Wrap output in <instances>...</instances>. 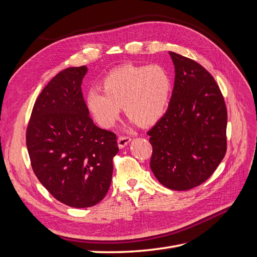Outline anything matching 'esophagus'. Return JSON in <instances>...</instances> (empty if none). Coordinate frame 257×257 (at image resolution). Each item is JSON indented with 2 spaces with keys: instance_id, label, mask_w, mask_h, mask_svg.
<instances>
[{
  "instance_id": "esophagus-1",
  "label": "esophagus",
  "mask_w": 257,
  "mask_h": 257,
  "mask_svg": "<svg viewBox=\"0 0 257 257\" xmlns=\"http://www.w3.org/2000/svg\"><path fill=\"white\" fill-rule=\"evenodd\" d=\"M131 141H132V139L128 136H120L118 138V146H119L120 149H123V148H125L130 144Z\"/></svg>"
}]
</instances>
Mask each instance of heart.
<instances>
[{
  "label": "heart",
  "mask_w": 257,
  "mask_h": 257,
  "mask_svg": "<svg viewBox=\"0 0 257 257\" xmlns=\"http://www.w3.org/2000/svg\"><path fill=\"white\" fill-rule=\"evenodd\" d=\"M102 87L104 93L92 89L87 94L88 110L97 124L113 126L123 107L128 118L149 126L166 111L172 80L160 65H125L108 74Z\"/></svg>",
  "instance_id": "b5f03b06"
}]
</instances>
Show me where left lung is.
I'll list each match as a JSON object with an SVG mask.
<instances>
[{
  "mask_svg": "<svg viewBox=\"0 0 257 257\" xmlns=\"http://www.w3.org/2000/svg\"><path fill=\"white\" fill-rule=\"evenodd\" d=\"M175 85L167 111L148 132L150 167L160 183L188 191L213 174L226 152L227 110L213 77L197 62L169 51Z\"/></svg>",
  "mask_w": 257,
  "mask_h": 257,
  "instance_id": "1",
  "label": "left lung"
}]
</instances>
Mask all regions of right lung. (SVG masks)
<instances>
[{
    "mask_svg": "<svg viewBox=\"0 0 257 257\" xmlns=\"http://www.w3.org/2000/svg\"><path fill=\"white\" fill-rule=\"evenodd\" d=\"M87 66L69 67L46 85L27 130L31 165L51 195L69 207L102 200L112 178L116 136L90 118L81 92Z\"/></svg>",
    "mask_w": 257,
    "mask_h": 257,
    "instance_id": "obj_1",
    "label": "right lung"
}]
</instances>
